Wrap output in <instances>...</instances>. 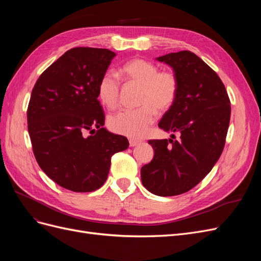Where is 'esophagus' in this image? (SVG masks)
<instances>
[{
  "label": "esophagus",
  "mask_w": 261,
  "mask_h": 261,
  "mask_svg": "<svg viewBox=\"0 0 261 261\" xmlns=\"http://www.w3.org/2000/svg\"><path fill=\"white\" fill-rule=\"evenodd\" d=\"M138 144H140L139 140H136V139H129V146L130 147H135L137 146Z\"/></svg>",
  "instance_id": "esophagus-1"
}]
</instances>
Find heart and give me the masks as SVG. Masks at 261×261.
Returning a JSON list of instances; mask_svg holds the SVG:
<instances>
[{"label": "heart", "instance_id": "b5f03b06", "mask_svg": "<svg viewBox=\"0 0 261 261\" xmlns=\"http://www.w3.org/2000/svg\"><path fill=\"white\" fill-rule=\"evenodd\" d=\"M126 81L140 87L136 110H126L109 117V127L116 134L140 138L150 128L156 112L163 113L174 105L178 93V80L171 70H159L154 63L134 59L121 68ZM120 81L115 74L108 72L101 77L98 94L102 103L114 110L120 101Z\"/></svg>", "mask_w": 261, "mask_h": 261}]
</instances>
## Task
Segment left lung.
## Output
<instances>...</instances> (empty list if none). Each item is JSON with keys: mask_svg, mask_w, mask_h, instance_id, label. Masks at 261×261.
<instances>
[{"mask_svg": "<svg viewBox=\"0 0 261 261\" xmlns=\"http://www.w3.org/2000/svg\"><path fill=\"white\" fill-rule=\"evenodd\" d=\"M172 67L178 80L176 100L159 122L178 140L152 139L154 155L140 170L141 181L156 196L188 192L215 167L223 151L231 102L220 77L191 51L156 58Z\"/></svg>", "mask_w": 261, "mask_h": 261, "instance_id": "8db88e82", "label": "left lung"}]
</instances>
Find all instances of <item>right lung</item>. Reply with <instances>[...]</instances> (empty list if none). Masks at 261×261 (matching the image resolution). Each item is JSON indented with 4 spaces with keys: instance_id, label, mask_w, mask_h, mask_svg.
<instances>
[{
    "instance_id": "add662e5",
    "label": "right lung",
    "mask_w": 261,
    "mask_h": 261,
    "mask_svg": "<svg viewBox=\"0 0 261 261\" xmlns=\"http://www.w3.org/2000/svg\"><path fill=\"white\" fill-rule=\"evenodd\" d=\"M115 55L108 49H70L44 70L31 92L27 123L36 160L68 191L100 188L112 155L129 146L127 138L103 127L98 100L99 82Z\"/></svg>"
}]
</instances>
